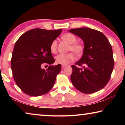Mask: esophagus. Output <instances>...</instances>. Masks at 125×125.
Segmentation results:
<instances>
[{
  "mask_svg": "<svg viewBox=\"0 0 125 125\" xmlns=\"http://www.w3.org/2000/svg\"><path fill=\"white\" fill-rule=\"evenodd\" d=\"M65 67H67V65H62V69H64V68H65Z\"/></svg>",
  "mask_w": 125,
  "mask_h": 125,
  "instance_id": "obj_1",
  "label": "esophagus"
}]
</instances>
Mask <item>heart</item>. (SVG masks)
I'll use <instances>...</instances> for the list:
<instances>
[{
	"instance_id": "heart-1",
	"label": "heart",
	"mask_w": 125,
	"mask_h": 125,
	"mask_svg": "<svg viewBox=\"0 0 125 125\" xmlns=\"http://www.w3.org/2000/svg\"><path fill=\"white\" fill-rule=\"evenodd\" d=\"M61 38L63 41L70 45L69 47V51H73L78 57L83 54L84 51V46L82 43L76 42L77 39L74 35L68 32L63 35ZM57 41L56 40H53L50 45L51 52L53 53H56L57 52ZM55 59L56 62L58 64L66 65L73 62L75 60V56L73 52H70L65 54H58L56 57Z\"/></svg>"
}]
</instances>
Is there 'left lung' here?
<instances>
[{"instance_id":"1","label":"left lung","mask_w":125,"mask_h":125,"mask_svg":"<svg viewBox=\"0 0 125 125\" xmlns=\"http://www.w3.org/2000/svg\"><path fill=\"white\" fill-rule=\"evenodd\" d=\"M84 43L81 59L72 65L71 79L80 92L91 94L101 90L110 79L114 66L111 44L103 33L88 27L69 30ZM81 68H80V67Z\"/></svg>"}]
</instances>
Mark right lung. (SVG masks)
Returning a JSON list of instances; mask_svg holds the SVG:
<instances>
[{"label": "right lung", "instance_id": "add662e5", "mask_svg": "<svg viewBox=\"0 0 125 125\" xmlns=\"http://www.w3.org/2000/svg\"><path fill=\"white\" fill-rule=\"evenodd\" d=\"M62 31L33 29L22 34L15 44L11 60L12 75L18 87L27 95H43L53 86L61 65H51L55 60L50 45ZM46 64L49 67L45 70L42 67Z\"/></svg>", "mask_w": 125, "mask_h": 125}]
</instances>
